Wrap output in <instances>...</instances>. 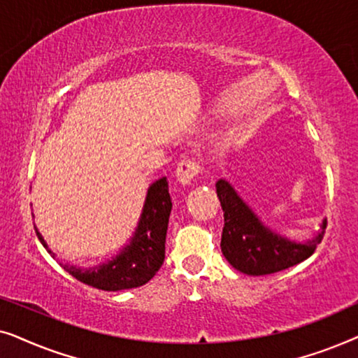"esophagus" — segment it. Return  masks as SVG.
<instances>
[{"label":"esophagus","instance_id":"obj_1","mask_svg":"<svg viewBox=\"0 0 358 358\" xmlns=\"http://www.w3.org/2000/svg\"><path fill=\"white\" fill-rule=\"evenodd\" d=\"M200 173V164L195 159H182L178 166V171H176V176H178V180L182 185L192 184L197 174Z\"/></svg>","mask_w":358,"mask_h":358}]
</instances>
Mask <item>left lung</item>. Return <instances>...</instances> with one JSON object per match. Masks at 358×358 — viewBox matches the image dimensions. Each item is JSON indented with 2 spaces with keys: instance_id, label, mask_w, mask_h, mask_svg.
<instances>
[{
  "instance_id": "8db88e82",
  "label": "left lung",
  "mask_w": 358,
  "mask_h": 358,
  "mask_svg": "<svg viewBox=\"0 0 358 358\" xmlns=\"http://www.w3.org/2000/svg\"><path fill=\"white\" fill-rule=\"evenodd\" d=\"M215 187L224 212L222 252L236 271L248 275L280 272L310 257L321 243L326 220L310 239L293 241L266 227L227 179H218Z\"/></svg>"
}]
</instances>
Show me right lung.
<instances>
[{
  "instance_id": "obj_1",
  "label": "right lung",
  "mask_w": 358,
  "mask_h": 358,
  "mask_svg": "<svg viewBox=\"0 0 358 358\" xmlns=\"http://www.w3.org/2000/svg\"><path fill=\"white\" fill-rule=\"evenodd\" d=\"M171 208L173 202L169 197L168 180L161 178L146 190L145 203L135 231L129 243L114 257L92 267L73 266L70 262H62L60 266L80 282L99 290L119 292L145 285L163 266ZM34 228L43 248L50 252V256H55L48 249L36 224Z\"/></svg>"
}]
</instances>
